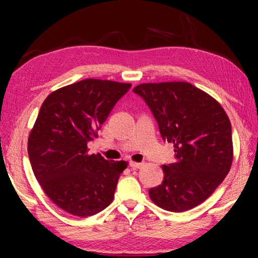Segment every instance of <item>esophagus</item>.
Masks as SVG:
<instances>
[{"label":"esophagus","instance_id":"1","mask_svg":"<svg viewBox=\"0 0 258 258\" xmlns=\"http://www.w3.org/2000/svg\"><path fill=\"white\" fill-rule=\"evenodd\" d=\"M130 167L133 168V169H137V168H140L142 166V163H135V161H130L128 163Z\"/></svg>","mask_w":258,"mask_h":258}]
</instances>
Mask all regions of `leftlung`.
Wrapping results in <instances>:
<instances>
[{
    "mask_svg": "<svg viewBox=\"0 0 258 258\" xmlns=\"http://www.w3.org/2000/svg\"><path fill=\"white\" fill-rule=\"evenodd\" d=\"M154 115L164 141L174 145L175 161L163 165L164 180L149 196L165 211L181 213L204 203L229 173L232 128L215 99L186 82L135 86Z\"/></svg>",
    "mask_w": 258,
    "mask_h": 258,
    "instance_id": "obj_1",
    "label": "left lung"
}]
</instances>
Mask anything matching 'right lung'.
Wrapping results in <instances>:
<instances>
[{"mask_svg":"<svg viewBox=\"0 0 258 258\" xmlns=\"http://www.w3.org/2000/svg\"><path fill=\"white\" fill-rule=\"evenodd\" d=\"M131 86L87 78L54 91L42 104L28 138L30 165L47 197L72 215L92 216L112 202L127 163L87 155V143Z\"/></svg>","mask_w":258,"mask_h":258,"instance_id":"add662e5","label":"right lung"}]
</instances>
